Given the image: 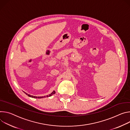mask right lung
Listing matches in <instances>:
<instances>
[{
  "label": "right lung",
  "mask_w": 130,
  "mask_h": 130,
  "mask_svg": "<svg viewBox=\"0 0 130 130\" xmlns=\"http://www.w3.org/2000/svg\"><path fill=\"white\" fill-rule=\"evenodd\" d=\"M26 95H27L28 96H29V97H31V98H38V99H41V98H45L46 96V97H48V96H52V95H53V94H54L55 93V91H53L51 94H50L49 95H47L46 96H34V95H30V94H28V93H27L26 92H24Z\"/></svg>",
  "instance_id": "obj_1"
}]
</instances>
